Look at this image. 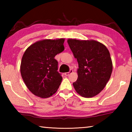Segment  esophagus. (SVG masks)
<instances>
[{
  "label": "esophagus",
  "instance_id": "1",
  "mask_svg": "<svg viewBox=\"0 0 132 132\" xmlns=\"http://www.w3.org/2000/svg\"><path fill=\"white\" fill-rule=\"evenodd\" d=\"M72 72H73V70H70V71H69V72L64 73V75H65V76H69V75H70Z\"/></svg>",
  "mask_w": 132,
  "mask_h": 132
}]
</instances>
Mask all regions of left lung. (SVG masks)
<instances>
[{"label": "left lung", "instance_id": "8db88e82", "mask_svg": "<svg viewBox=\"0 0 132 132\" xmlns=\"http://www.w3.org/2000/svg\"><path fill=\"white\" fill-rule=\"evenodd\" d=\"M68 43L79 63L78 78L73 87L82 97H94L103 90L111 77L112 63L109 51L94 40L69 39Z\"/></svg>", "mask_w": 132, "mask_h": 132}]
</instances>
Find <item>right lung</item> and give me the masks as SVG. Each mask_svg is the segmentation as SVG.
<instances>
[{
  "instance_id": "add662e5",
  "label": "right lung",
  "mask_w": 132,
  "mask_h": 132,
  "mask_svg": "<svg viewBox=\"0 0 132 132\" xmlns=\"http://www.w3.org/2000/svg\"><path fill=\"white\" fill-rule=\"evenodd\" d=\"M64 39H44L27 49L21 62L22 78L35 95L45 98L56 92L62 80L55 56L64 50Z\"/></svg>"
}]
</instances>
